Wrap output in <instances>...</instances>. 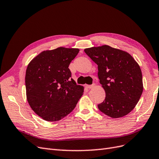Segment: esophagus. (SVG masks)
I'll list each match as a JSON object with an SVG mask.
<instances>
[{
  "label": "esophagus",
  "mask_w": 159,
  "mask_h": 159,
  "mask_svg": "<svg viewBox=\"0 0 159 159\" xmlns=\"http://www.w3.org/2000/svg\"><path fill=\"white\" fill-rule=\"evenodd\" d=\"M85 87L87 88L88 89H91L95 87V84H92V85H86Z\"/></svg>",
  "instance_id": "esophagus-1"
}]
</instances>
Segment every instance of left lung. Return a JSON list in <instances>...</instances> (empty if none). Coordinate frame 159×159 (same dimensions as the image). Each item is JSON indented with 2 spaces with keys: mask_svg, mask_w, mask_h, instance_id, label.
I'll return each mask as SVG.
<instances>
[{
  "mask_svg": "<svg viewBox=\"0 0 159 159\" xmlns=\"http://www.w3.org/2000/svg\"><path fill=\"white\" fill-rule=\"evenodd\" d=\"M84 52L98 66L99 82L105 91L99 109L112 118L127 115L136 106L143 90L137 61L129 53L107 45L85 48Z\"/></svg>",
  "mask_w": 159,
  "mask_h": 159,
  "instance_id": "obj_1",
  "label": "left lung"
}]
</instances>
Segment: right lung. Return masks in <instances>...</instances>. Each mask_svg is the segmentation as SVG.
Here are the masks:
<instances>
[{
	"label": "right lung",
	"mask_w": 159,
	"mask_h": 159,
	"mask_svg": "<svg viewBox=\"0 0 159 159\" xmlns=\"http://www.w3.org/2000/svg\"><path fill=\"white\" fill-rule=\"evenodd\" d=\"M78 48L60 47L41 52L28 65L25 84L32 109L48 121H57L71 113L84 94L68 68Z\"/></svg>",
	"instance_id": "obj_1"
}]
</instances>
